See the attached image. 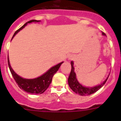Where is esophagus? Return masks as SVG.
<instances>
[{
    "mask_svg": "<svg viewBox=\"0 0 121 121\" xmlns=\"http://www.w3.org/2000/svg\"><path fill=\"white\" fill-rule=\"evenodd\" d=\"M69 58H70V59H73V58H73V57H69Z\"/></svg>",
    "mask_w": 121,
    "mask_h": 121,
    "instance_id": "esophagus-1",
    "label": "esophagus"
}]
</instances>
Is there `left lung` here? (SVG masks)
Returning <instances> with one entry per match:
<instances>
[{"mask_svg": "<svg viewBox=\"0 0 121 121\" xmlns=\"http://www.w3.org/2000/svg\"><path fill=\"white\" fill-rule=\"evenodd\" d=\"M102 35L106 36V35L104 32H102ZM71 70L70 74H69V77L68 79V85L74 92L80 95H91L94 92H97L105 84L108 77H109V76H108V78L105 80L104 82L101 84V85L94 86V87H85V86H83L82 85H81L78 82L77 80L76 74L74 71V68L73 67L74 63L73 61L71 62Z\"/></svg>", "mask_w": 121, "mask_h": 121, "instance_id": "obj_1", "label": "left lung"}]
</instances>
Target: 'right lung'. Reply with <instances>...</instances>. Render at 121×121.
Listing matches in <instances>:
<instances>
[{
    "label": "right lung",
    "instance_id": "1",
    "mask_svg": "<svg viewBox=\"0 0 121 121\" xmlns=\"http://www.w3.org/2000/svg\"><path fill=\"white\" fill-rule=\"evenodd\" d=\"M39 22L40 20H31L30 21L27 22L22 27L18 29L16 31L14 34L13 35V37L12 39H13V37L20 31V30L24 27V26L27 25V23H30L31 22ZM8 63L10 71L12 75L13 76V78L15 80L16 83L17 84L18 86L21 89L26 91V92H29L31 94H42L47 90L50 84H51L52 81V78H53V75H54L55 73L58 70L60 67L62 63H59L57 65H55L54 67H53L51 68L47 72H46L45 74L35 79H24L23 78L20 77V76L16 74L14 71L13 70L9 63V58H8Z\"/></svg>",
    "mask_w": 121,
    "mask_h": 121
}]
</instances>
